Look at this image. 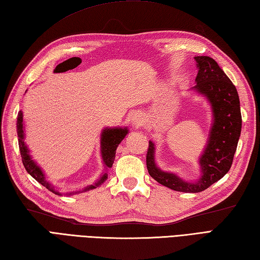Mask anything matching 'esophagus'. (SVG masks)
<instances>
[{
	"mask_svg": "<svg viewBox=\"0 0 260 260\" xmlns=\"http://www.w3.org/2000/svg\"><path fill=\"white\" fill-rule=\"evenodd\" d=\"M132 124H133L135 127H140L142 124H143V118L141 114L136 113L134 116H133V119H132Z\"/></svg>",
	"mask_w": 260,
	"mask_h": 260,
	"instance_id": "esophagus-1",
	"label": "esophagus"
}]
</instances>
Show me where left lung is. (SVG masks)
Instances as JSON below:
<instances>
[{
  "instance_id": "left-lung-1",
  "label": "left lung",
  "mask_w": 260,
  "mask_h": 260,
  "mask_svg": "<svg viewBox=\"0 0 260 260\" xmlns=\"http://www.w3.org/2000/svg\"><path fill=\"white\" fill-rule=\"evenodd\" d=\"M194 59L198 75L192 90L206 97L212 112L207 144L199 157L200 176L190 182L159 169L155 162V144L152 141L146 155L148 173L154 180L171 190L185 193L204 191L228 173L241 133L240 101L235 85L214 59L207 56Z\"/></svg>"
}]
</instances>
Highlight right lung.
<instances>
[{"mask_svg":"<svg viewBox=\"0 0 260 260\" xmlns=\"http://www.w3.org/2000/svg\"><path fill=\"white\" fill-rule=\"evenodd\" d=\"M16 132H18L19 147H20L22 162H23V165L25 170L27 171V173H29L33 179H36L39 183L42 184L43 186H46L49 191H51L52 193H54V194L62 196V193L59 192V190L56 189L54 185H52L50 182L47 180V176L45 172H43V170L39 167L38 163L30 155V150L29 147L26 146L25 141H24L25 128H24L23 113H22V110L19 112L18 119H16ZM127 133H128V128H127V127H124V128L123 127H106V128L103 129L101 134V153H102V158H103V163L105 168L104 173L93 184L87 185L82 190H77L70 193H66V196H73V194H77V193L93 190L107 180L108 178L107 170L113 167L116 150H117L120 142L125 139Z\"/></svg>","mask_w":260,"mask_h":260,"instance_id":"add662e5","label":"right lung"}]
</instances>
